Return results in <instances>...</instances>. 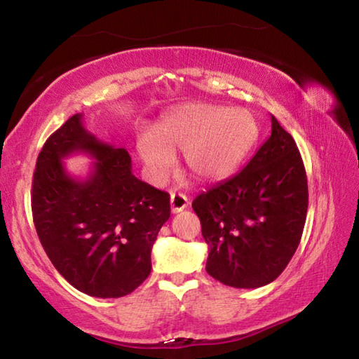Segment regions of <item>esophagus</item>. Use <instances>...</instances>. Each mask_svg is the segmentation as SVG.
Masks as SVG:
<instances>
[{
	"instance_id": "esophagus-1",
	"label": "esophagus",
	"mask_w": 359,
	"mask_h": 359,
	"mask_svg": "<svg viewBox=\"0 0 359 359\" xmlns=\"http://www.w3.org/2000/svg\"><path fill=\"white\" fill-rule=\"evenodd\" d=\"M188 204H190V201H188V198L184 193H172L171 194V212L172 214H179V212L188 208Z\"/></svg>"
}]
</instances>
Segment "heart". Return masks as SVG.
I'll return each instance as SVG.
<instances>
[{
    "instance_id": "obj_1",
    "label": "heart",
    "mask_w": 359,
    "mask_h": 359,
    "mask_svg": "<svg viewBox=\"0 0 359 359\" xmlns=\"http://www.w3.org/2000/svg\"><path fill=\"white\" fill-rule=\"evenodd\" d=\"M258 141V123L247 109L184 104L166 114L137 141V154L149 177L161 180L182 150L194 177L218 182L233 175Z\"/></svg>"
}]
</instances>
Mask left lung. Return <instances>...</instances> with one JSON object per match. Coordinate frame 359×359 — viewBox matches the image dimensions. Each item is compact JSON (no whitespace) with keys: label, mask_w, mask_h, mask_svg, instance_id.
I'll return each instance as SVG.
<instances>
[{"label":"left lung","mask_w":359,"mask_h":359,"mask_svg":"<svg viewBox=\"0 0 359 359\" xmlns=\"http://www.w3.org/2000/svg\"><path fill=\"white\" fill-rule=\"evenodd\" d=\"M271 136L245 168L196 196L208 274L228 287L274 282L299 245L309 191L294 139L271 115Z\"/></svg>","instance_id":"obj_1"}]
</instances>
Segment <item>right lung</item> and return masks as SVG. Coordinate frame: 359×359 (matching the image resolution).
Instances as JSON below:
<instances>
[{"label":"right lung","instance_id":"right-lung-1","mask_svg":"<svg viewBox=\"0 0 359 359\" xmlns=\"http://www.w3.org/2000/svg\"><path fill=\"white\" fill-rule=\"evenodd\" d=\"M74 153L95 158L85 180L64 166ZM32 209L48 259L72 287L95 297L126 296L149 277L151 247L171 215L169 194L139 180L126 149L87 131L82 114L42 147Z\"/></svg>","mask_w":359,"mask_h":359}]
</instances>
